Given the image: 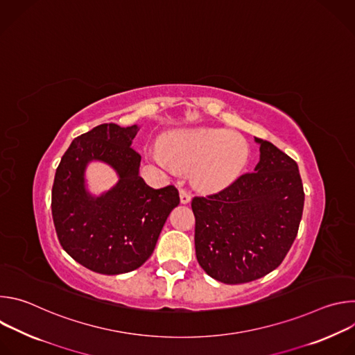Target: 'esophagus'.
<instances>
[{
    "mask_svg": "<svg viewBox=\"0 0 355 355\" xmlns=\"http://www.w3.org/2000/svg\"><path fill=\"white\" fill-rule=\"evenodd\" d=\"M180 200H181V204H189L191 202V195L185 191V189H180Z\"/></svg>",
    "mask_w": 355,
    "mask_h": 355,
    "instance_id": "1",
    "label": "esophagus"
}]
</instances>
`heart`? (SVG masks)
<instances>
[{"instance_id": "heart-1", "label": "heart", "mask_w": 355, "mask_h": 355, "mask_svg": "<svg viewBox=\"0 0 355 355\" xmlns=\"http://www.w3.org/2000/svg\"><path fill=\"white\" fill-rule=\"evenodd\" d=\"M248 157V143L240 133L205 126L173 130L153 150V159L168 171L192 170V185L204 193H218L234 184Z\"/></svg>"}]
</instances>
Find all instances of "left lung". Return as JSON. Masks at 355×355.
Masks as SVG:
<instances>
[{"instance_id":"left-lung-1","label":"left lung","mask_w":355,"mask_h":355,"mask_svg":"<svg viewBox=\"0 0 355 355\" xmlns=\"http://www.w3.org/2000/svg\"><path fill=\"white\" fill-rule=\"evenodd\" d=\"M254 140L260 144L254 173L191 204L196 260L209 277L230 285L259 279L282 263L305 202L297 164L272 143Z\"/></svg>"}]
</instances>
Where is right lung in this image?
Returning <instances> with one entry per match:
<instances>
[{"label": "right lung", "mask_w": 355, "mask_h": 355, "mask_svg": "<svg viewBox=\"0 0 355 355\" xmlns=\"http://www.w3.org/2000/svg\"><path fill=\"white\" fill-rule=\"evenodd\" d=\"M137 132V125L95 126L71 141L56 170L52 215L59 241L71 259L98 274H125L144 264L180 204L174 185L155 189L139 175L141 157L132 147ZM92 161L108 164L119 175L99 196L86 188Z\"/></svg>", "instance_id": "obj_1"}]
</instances>
